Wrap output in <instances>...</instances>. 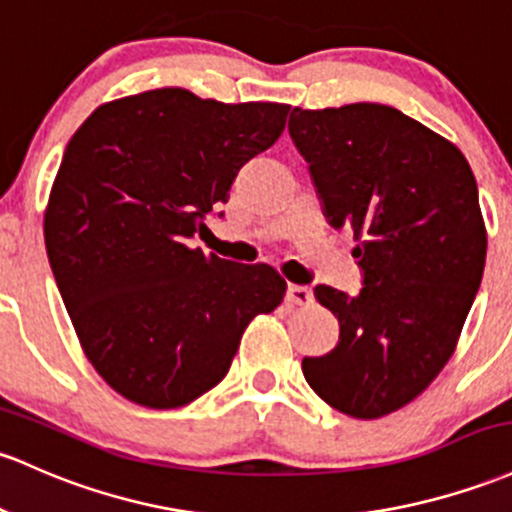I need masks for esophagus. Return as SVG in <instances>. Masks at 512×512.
I'll use <instances>...</instances> for the list:
<instances>
[{"label": "esophagus", "mask_w": 512, "mask_h": 512, "mask_svg": "<svg viewBox=\"0 0 512 512\" xmlns=\"http://www.w3.org/2000/svg\"><path fill=\"white\" fill-rule=\"evenodd\" d=\"M286 301H289L291 306H308V303L313 301V294L308 286L289 284V289H286Z\"/></svg>", "instance_id": "obj_1"}]
</instances>
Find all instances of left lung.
<instances>
[{"mask_svg": "<svg viewBox=\"0 0 512 512\" xmlns=\"http://www.w3.org/2000/svg\"><path fill=\"white\" fill-rule=\"evenodd\" d=\"M289 133L364 272L357 296L313 289L340 342L303 357V376L335 411L381 418L442 372L479 291L488 238L474 172L452 140L384 104L296 106Z\"/></svg>", "mask_w": 512, "mask_h": 512, "instance_id": "obj_1", "label": "left lung"}]
</instances>
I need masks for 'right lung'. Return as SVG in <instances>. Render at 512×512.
<instances>
[{
  "mask_svg": "<svg viewBox=\"0 0 512 512\" xmlns=\"http://www.w3.org/2000/svg\"><path fill=\"white\" fill-rule=\"evenodd\" d=\"M289 104H223L182 87L101 104L50 187L46 250L84 355L138 406L170 411L228 374L250 320L286 294L269 265L189 245Z\"/></svg>",
  "mask_w": 512,
  "mask_h": 512,
  "instance_id": "right-lung-1",
  "label": "right lung"
}]
</instances>
